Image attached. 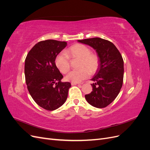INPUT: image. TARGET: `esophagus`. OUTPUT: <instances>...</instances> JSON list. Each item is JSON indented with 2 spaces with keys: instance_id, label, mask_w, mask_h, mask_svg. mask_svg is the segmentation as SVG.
Here are the masks:
<instances>
[{
  "instance_id": "esophagus-1",
  "label": "esophagus",
  "mask_w": 150,
  "mask_h": 150,
  "mask_svg": "<svg viewBox=\"0 0 150 150\" xmlns=\"http://www.w3.org/2000/svg\"><path fill=\"white\" fill-rule=\"evenodd\" d=\"M81 84L79 83H71V85L74 86V85H81Z\"/></svg>"
}]
</instances>
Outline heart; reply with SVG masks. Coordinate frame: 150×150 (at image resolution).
Instances as JSON below:
<instances>
[{
  "label": "heart",
  "mask_w": 150,
  "mask_h": 150,
  "mask_svg": "<svg viewBox=\"0 0 150 150\" xmlns=\"http://www.w3.org/2000/svg\"><path fill=\"white\" fill-rule=\"evenodd\" d=\"M91 49L84 44H77L69 49L65 53L58 54L55 58V64L61 73L66 74L70 69L69 57L79 58L80 69L72 70L69 72L66 79L71 83H80L89 76V71L94 72L99 66V58L96 54L91 53ZM87 68H84L83 67Z\"/></svg>",
  "instance_id": "b5f03b06"
}]
</instances>
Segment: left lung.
Returning <instances> with one entry per match:
<instances>
[{"mask_svg": "<svg viewBox=\"0 0 150 150\" xmlns=\"http://www.w3.org/2000/svg\"><path fill=\"white\" fill-rule=\"evenodd\" d=\"M92 47L98 54L99 66L92 81L93 91L85 98L91 105L98 108L111 104L121 89L124 76V61L118 49L111 42L99 38L78 40Z\"/></svg>", "mask_w": 150, "mask_h": 150, "instance_id": "obj_1", "label": "left lung"}]
</instances>
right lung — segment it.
I'll return each instance as SVG.
<instances>
[{
	"instance_id": "add662e5",
	"label": "right lung",
	"mask_w": 150,
	"mask_h": 150,
	"mask_svg": "<svg viewBox=\"0 0 150 150\" xmlns=\"http://www.w3.org/2000/svg\"><path fill=\"white\" fill-rule=\"evenodd\" d=\"M67 46L56 40L39 42L30 49L25 60V82L31 97L48 111L61 107L67 98L71 84L62 83L63 76L55 64V58Z\"/></svg>"
}]
</instances>
